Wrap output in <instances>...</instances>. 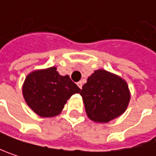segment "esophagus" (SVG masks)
I'll return each mask as SVG.
<instances>
[{
  "mask_svg": "<svg viewBox=\"0 0 156 156\" xmlns=\"http://www.w3.org/2000/svg\"><path fill=\"white\" fill-rule=\"evenodd\" d=\"M77 85H78V87H79L80 89H82V87H83V82H82V81L78 82V83H77Z\"/></svg>",
  "mask_w": 156,
  "mask_h": 156,
  "instance_id": "34e87169",
  "label": "esophagus"
}]
</instances>
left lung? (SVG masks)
Returning a JSON list of instances; mask_svg holds the SVG:
<instances>
[{
  "instance_id": "1",
  "label": "left lung",
  "mask_w": 156,
  "mask_h": 156,
  "mask_svg": "<svg viewBox=\"0 0 156 156\" xmlns=\"http://www.w3.org/2000/svg\"><path fill=\"white\" fill-rule=\"evenodd\" d=\"M87 116L96 122H108L122 115L130 101L126 82L105 70H96L80 92Z\"/></svg>"
}]
</instances>
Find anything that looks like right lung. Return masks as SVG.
<instances>
[{
  "label": "right lung",
  "mask_w": 156,
  "mask_h": 156,
  "mask_svg": "<svg viewBox=\"0 0 156 156\" xmlns=\"http://www.w3.org/2000/svg\"><path fill=\"white\" fill-rule=\"evenodd\" d=\"M80 91L68 75H60L56 67L32 72L23 85L26 104L41 117L58 115L67 100Z\"/></svg>",
  "instance_id": "right-lung-1"
}]
</instances>
